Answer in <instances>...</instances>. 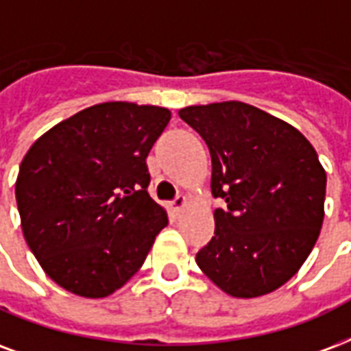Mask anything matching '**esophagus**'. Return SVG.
I'll list each match as a JSON object with an SVG mask.
<instances>
[{
    "mask_svg": "<svg viewBox=\"0 0 351 351\" xmlns=\"http://www.w3.org/2000/svg\"><path fill=\"white\" fill-rule=\"evenodd\" d=\"M186 204H187L186 197H184V195H178V197L173 200V204H171V206H173V210H175V211H180Z\"/></svg>",
    "mask_w": 351,
    "mask_h": 351,
    "instance_id": "1",
    "label": "esophagus"
}]
</instances>
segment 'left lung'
Wrapping results in <instances>:
<instances>
[{"instance_id": "left-lung-1", "label": "left lung", "mask_w": 351, "mask_h": 351, "mask_svg": "<svg viewBox=\"0 0 351 351\" xmlns=\"http://www.w3.org/2000/svg\"><path fill=\"white\" fill-rule=\"evenodd\" d=\"M211 156L215 235L197 265L235 298L263 296L298 272L324 221L326 171L306 136L239 101L178 112Z\"/></svg>"}]
</instances>
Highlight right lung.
Returning <instances> with one entry per match:
<instances>
[{"mask_svg":"<svg viewBox=\"0 0 351 351\" xmlns=\"http://www.w3.org/2000/svg\"><path fill=\"white\" fill-rule=\"evenodd\" d=\"M171 112L101 103L64 119L21 160L16 202L45 274L84 298H104L140 271L167 213L147 193V156Z\"/></svg>","mask_w":351,"mask_h":351,"instance_id":"obj_1","label":"right lung"}]
</instances>
